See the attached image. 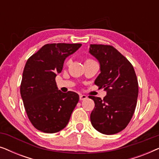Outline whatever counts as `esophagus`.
<instances>
[{"mask_svg":"<svg viewBox=\"0 0 159 159\" xmlns=\"http://www.w3.org/2000/svg\"><path fill=\"white\" fill-rule=\"evenodd\" d=\"M87 98H88V97H87L85 95H80V101H83V100H85Z\"/></svg>","mask_w":159,"mask_h":159,"instance_id":"1","label":"esophagus"}]
</instances>
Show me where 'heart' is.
<instances>
[{"label": "heart", "instance_id": "obj_1", "mask_svg": "<svg viewBox=\"0 0 159 159\" xmlns=\"http://www.w3.org/2000/svg\"><path fill=\"white\" fill-rule=\"evenodd\" d=\"M87 61H91V60H87ZM71 64V60L70 59H69L68 61H67L66 62V66H69V64Z\"/></svg>", "mask_w": 159, "mask_h": 159}]
</instances>
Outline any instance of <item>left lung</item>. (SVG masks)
<instances>
[{
	"mask_svg": "<svg viewBox=\"0 0 159 159\" xmlns=\"http://www.w3.org/2000/svg\"><path fill=\"white\" fill-rule=\"evenodd\" d=\"M89 53L100 64L101 73L95 84L106 91L103 100L89 96L95 102L91 124L102 134H116L127 127L135 110L138 96L135 71L131 63L111 45H90Z\"/></svg>",
	"mask_w": 159,
	"mask_h": 159,
	"instance_id": "obj_1",
	"label": "left lung"
}]
</instances>
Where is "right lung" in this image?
Instances as JSON below:
<instances>
[{
  "label": "right lung",
  "instance_id": "right-lung-1",
  "mask_svg": "<svg viewBox=\"0 0 159 159\" xmlns=\"http://www.w3.org/2000/svg\"><path fill=\"white\" fill-rule=\"evenodd\" d=\"M81 45L80 43L46 44L26 63L21 96L30 121L41 132L55 133L64 129L79 101L77 93L58 90L55 78L61 72L65 59Z\"/></svg>",
  "mask_w": 159,
  "mask_h": 159
}]
</instances>
